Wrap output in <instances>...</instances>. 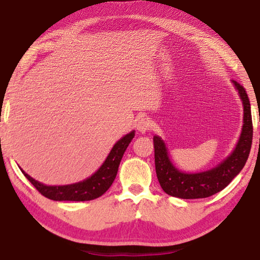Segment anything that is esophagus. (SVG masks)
Returning a JSON list of instances; mask_svg holds the SVG:
<instances>
[{"mask_svg":"<svg viewBox=\"0 0 260 260\" xmlns=\"http://www.w3.org/2000/svg\"><path fill=\"white\" fill-rule=\"evenodd\" d=\"M135 125H136V129H138L140 133H146V132L150 129L151 122L147 117H140L138 118V120H136Z\"/></svg>","mask_w":260,"mask_h":260,"instance_id":"obj_1","label":"esophagus"}]
</instances>
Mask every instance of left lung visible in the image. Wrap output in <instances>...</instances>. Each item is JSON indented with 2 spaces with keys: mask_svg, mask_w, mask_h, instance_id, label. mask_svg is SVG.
Segmentation results:
<instances>
[{
  "mask_svg": "<svg viewBox=\"0 0 260 260\" xmlns=\"http://www.w3.org/2000/svg\"><path fill=\"white\" fill-rule=\"evenodd\" d=\"M243 104V126L233 152L218 166L199 173H184L178 170L169 158L164 141L153 136L155 166L158 181L166 193L183 200L205 199L221 191L243 169L252 144V118L250 101L243 86L233 80Z\"/></svg>",
  "mask_w": 260,
  "mask_h": 260,
  "instance_id": "left-lung-1",
  "label": "left lung"
}]
</instances>
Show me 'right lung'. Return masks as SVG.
Here are the masks:
<instances>
[{
	"mask_svg": "<svg viewBox=\"0 0 260 260\" xmlns=\"http://www.w3.org/2000/svg\"><path fill=\"white\" fill-rule=\"evenodd\" d=\"M134 135L135 132L132 131L131 133L126 134L124 138L118 141L111 149L102 166L91 177L80 182L67 184V186H46V184L30 178L23 170H21V172L24 173L25 177L28 179V181L37 188V190L41 195L49 200L74 202L95 200L102 196L111 187L112 182L116 179L121 158L124 156V152L126 151L131 141L133 140Z\"/></svg>",
	"mask_w": 260,
	"mask_h": 260,
	"instance_id": "add662e5",
	"label": "right lung"
}]
</instances>
